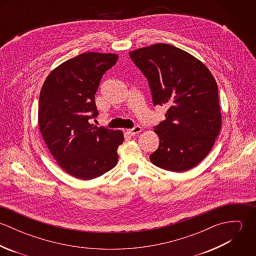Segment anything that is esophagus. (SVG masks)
<instances>
[{"instance_id": "obj_1", "label": "esophagus", "mask_w": 256, "mask_h": 256, "mask_svg": "<svg viewBox=\"0 0 256 256\" xmlns=\"http://www.w3.org/2000/svg\"><path fill=\"white\" fill-rule=\"evenodd\" d=\"M141 131H142V128H141L140 126H135L134 128L127 130V132H128L130 135H135V134H138V133H140Z\"/></svg>"}]
</instances>
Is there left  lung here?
Returning <instances> with one entry per match:
<instances>
[{"label": "left lung", "instance_id": "8db88e82", "mask_svg": "<svg viewBox=\"0 0 256 256\" xmlns=\"http://www.w3.org/2000/svg\"><path fill=\"white\" fill-rule=\"evenodd\" d=\"M145 74L154 106H166V120L154 129L158 150L150 162L182 172L210 152L222 127L218 84L200 60L180 48L156 43L129 52Z\"/></svg>", "mask_w": 256, "mask_h": 256}]
</instances>
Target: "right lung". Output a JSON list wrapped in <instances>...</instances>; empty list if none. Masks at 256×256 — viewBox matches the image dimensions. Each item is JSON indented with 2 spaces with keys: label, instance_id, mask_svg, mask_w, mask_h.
<instances>
[{
  "label": "right lung",
  "instance_id": "obj_1",
  "mask_svg": "<svg viewBox=\"0 0 256 256\" xmlns=\"http://www.w3.org/2000/svg\"><path fill=\"white\" fill-rule=\"evenodd\" d=\"M117 59L112 53L80 54L56 67L40 90V133L60 168L76 178H98L118 162L123 133L88 122L98 114L94 94L102 74Z\"/></svg>",
  "mask_w": 256,
  "mask_h": 256
}]
</instances>
